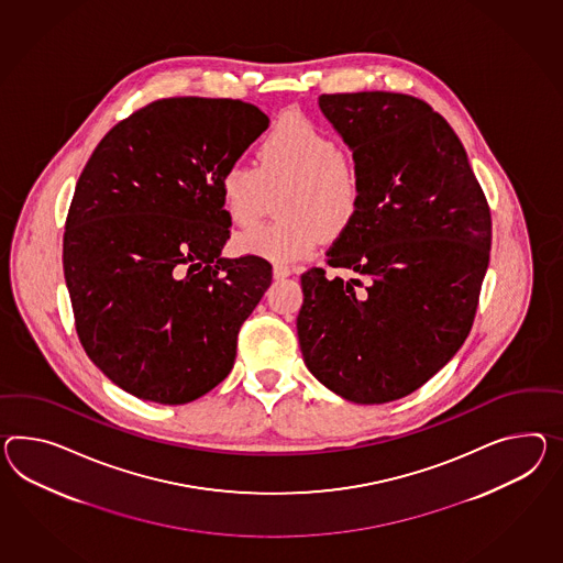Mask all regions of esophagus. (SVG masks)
Segmentation results:
<instances>
[{
    "label": "esophagus",
    "mask_w": 563,
    "mask_h": 563,
    "mask_svg": "<svg viewBox=\"0 0 563 563\" xmlns=\"http://www.w3.org/2000/svg\"><path fill=\"white\" fill-rule=\"evenodd\" d=\"M273 275H275V278H287V276L292 275V271H290V266H287V264H275L273 266Z\"/></svg>",
    "instance_id": "34e87169"
}]
</instances>
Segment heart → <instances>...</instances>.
<instances>
[{"mask_svg": "<svg viewBox=\"0 0 563 563\" xmlns=\"http://www.w3.org/2000/svg\"><path fill=\"white\" fill-rule=\"evenodd\" d=\"M221 201L235 225H252L280 192L275 223L240 233L233 247L266 261H302L325 240L356 223L364 206V179L356 158L335 137L299 113L278 118L264 134L256 166L233 161L220 175Z\"/></svg>", "mask_w": 563, "mask_h": 563, "instance_id": "obj_1", "label": "heart"}]
</instances>
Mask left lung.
I'll return each mask as SVG.
<instances>
[{"label": "left lung", "mask_w": 563, "mask_h": 563, "mask_svg": "<svg viewBox=\"0 0 563 563\" xmlns=\"http://www.w3.org/2000/svg\"><path fill=\"white\" fill-rule=\"evenodd\" d=\"M319 108L364 179L362 211L328 264L364 280L307 271L299 343L319 383L383 405L423 386L466 342L490 261V207L460 137L423 99L323 93Z\"/></svg>", "instance_id": "1"}]
</instances>
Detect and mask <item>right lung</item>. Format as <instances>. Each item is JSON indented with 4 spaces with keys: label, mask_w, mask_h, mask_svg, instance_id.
I'll return each instance as SVG.
<instances>
[{
    "label": "right lung",
    "mask_w": 563,
    "mask_h": 563,
    "mask_svg": "<svg viewBox=\"0 0 563 563\" xmlns=\"http://www.w3.org/2000/svg\"><path fill=\"white\" fill-rule=\"evenodd\" d=\"M240 99L166 97L111 128L70 201L63 268L82 350L125 393L163 405L230 374L273 266L221 258L223 166L268 128Z\"/></svg>",
    "instance_id": "add662e5"
}]
</instances>
